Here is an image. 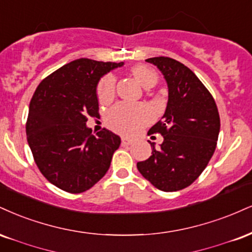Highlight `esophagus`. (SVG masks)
Returning a JSON list of instances; mask_svg holds the SVG:
<instances>
[{
  "label": "esophagus",
  "instance_id": "esophagus-1",
  "mask_svg": "<svg viewBox=\"0 0 252 252\" xmlns=\"http://www.w3.org/2000/svg\"><path fill=\"white\" fill-rule=\"evenodd\" d=\"M130 144H132V139L122 137V145H130Z\"/></svg>",
  "mask_w": 252,
  "mask_h": 252
}]
</instances>
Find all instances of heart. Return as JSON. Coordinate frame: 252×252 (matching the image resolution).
Returning a JSON list of instances; mask_svg holds the SVG:
<instances>
[{"mask_svg":"<svg viewBox=\"0 0 252 252\" xmlns=\"http://www.w3.org/2000/svg\"><path fill=\"white\" fill-rule=\"evenodd\" d=\"M131 75L144 89L154 88L158 82V75L155 70L145 65L132 66ZM116 89V80L111 75L103 77L97 87V97L101 103H109L113 101ZM151 120L149 110L142 107H131V105L120 103L115 105L107 114L105 121L107 124L115 131L123 135H135L145 124Z\"/></svg>","mask_w":252,"mask_h":252,"instance_id":"1","label":"heart"}]
</instances>
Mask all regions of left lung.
<instances>
[{
  "label": "left lung",
  "mask_w": 252,
  "mask_h": 252,
  "mask_svg": "<svg viewBox=\"0 0 252 252\" xmlns=\"http://www.w3.org/2000/svg\"><path fill=\"white\" fill-rule=\"evenodd\" d=\"M156 65L168 84L169 96L162 120L149 132L163 136L151 156L137 163L142 176L162 191H177L189 187L202 174L213 157L220 121L213 95L183 63L170 57L145 60Z\"/></svg>",
  "instance_id": "left-lung-1"
}]
</instances>
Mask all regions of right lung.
<instances>
[{"mask_svg":"<svg viewBox=\"0 0 252 252\" xmlns=\"http://www.w3.org/2000/svg\"><path fill=\"white\" fill-rule=\"evenodd\" d=\"M123 62L78 59L38 84L29 105L27 139L36 165L51 184L70 193L87 191L107 174L120 136L92 135L88 116H98L96 88Z\"/></svg>","mask_w":252,"mask_h":252,"instance_id":"1","label":"right lung"}]
</instances>
